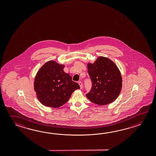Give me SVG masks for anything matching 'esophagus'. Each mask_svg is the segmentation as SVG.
<instances>
[{
	"instance_id": "34e87169",
	"label": "esophagus",
	"mask_w": 156,
	"mask_h": 156,
	"mask_svg": "<svg viewBox=\"0 0 156 156\" xmlns=\"http://www.w3.org/2000/svg\"><path fill=\"white\" fill-rule=\"evenodd\" d=\"M79 84L80 89H82L83 87V83H81V81H80V82H79Z\"/></svg>"
}]
</instances>
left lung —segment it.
<instances>
[{
	"mask_svg": "<svg viewBox=\"0 0 156 156\" xmlns=\"http://www.w3.org/2000/svg\"><path fill=\"white\" fill-rule=\"evenodd\" d=\"M92 88L86 97L93 103L105 105L118 97L122 87V78L115 63L105 57H99L93 63H87Z\"/></svg>",
	"mask_w": 156,
	"mask_h": 156,
	"instance_id": "1",
	"label": "left lung"
}]
</instances>
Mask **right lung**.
Returning a JSON list of instances; mask_svg holds the SVG:
<instances>
[{"label":"right lung","instance_id":"obj_1","mask_svg":"<svg viewBox=\"0 0 156 156\" xmlns=\"http://www.w3.org/2000/svg\"><path fill=\"white\" fill-rule=\"evenodd\" d=\"M64 67L55 61H49L37 73L34 89L43 105L59 108L66 103L75 90L79 89V84L64 72Z\"/></svg>","mask_w":156,"mask_h":156}]
</instances>
